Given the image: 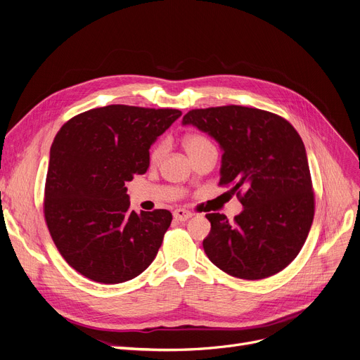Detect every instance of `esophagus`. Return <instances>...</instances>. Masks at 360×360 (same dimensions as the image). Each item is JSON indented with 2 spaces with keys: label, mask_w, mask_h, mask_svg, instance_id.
<instances>
[{
  "label": "esophagus",
  "mask_w": 360,
  "mask_h": 360,
  "mask_svg": "<svg viewBox=\"0 0 360 360\" xmlns=\"http://www.w3.org/2000/svg\"><path fill=\"white\" fill-rule=\"evenodd\" d=\"M173 214H174V218L179 219V221H186V219H189L193 215L191 211H186L183 208H177Z\"/></svg>",
  "instance_id": "esophagus-1"
}]
</instances>
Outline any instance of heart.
Wrapping results in <instances>:
<instances>
[{"label":"heart","mask_w":360,"mask_h":360,"mask_svg":"<svg viewBox=\"0 0 360 360\" xmlns=\"http://www.w3.org/2000/svg\"><path fill=\"white\" fill-rule=\"evenodd\" d=\"M208 145H212V143L202 134L193 133V134H189V136H186V138H184V148H186V150H187V153H189V155H193V153L199 152L200 149H203L205 146H208ZM164 150H165V142H160L158 145H155V148H153L152 152H150V161L152 162L160 161L161 157L164 155Z\"/></svg>","instance_id":"obj_1"}]
</instances>
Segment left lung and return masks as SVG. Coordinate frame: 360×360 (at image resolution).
Instances as JSON below:
<instances>
[{
  "instance_id": "obj_1",
  "label": "left lung",
  "mask_w": 360,
  "mask_h": 360,
  "mask_svg": "<svg viewBox=\"0 0 360 360\" xmlns=\"http://www.w3.org/2000/svg\"><path fill=\"white\" fill-rule=\"evenodd\" d=\"M193 124L219 143V186L243 205L233 222L207 214L203 240L210 261L229 276L262 280L283 271L299 255L315 214V193L302 138L285 118L242 105L191 110Z\"/></svg>"
}]
</instances>
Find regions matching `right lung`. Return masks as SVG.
I'll return each instance as SVG.
<instances>
[{
  "label": "right lung",
  "mask_w": 360,
  "mask_h": 360,
  "mask_svg": "<svg viewBox=\"0 0 360 360\" xmlns=\"http://www.w3.org/2000/svg\"><path fill=\"white\" fill-rule=\"evenodd\" d=\"M180 115L107 105L75 115L56 134L44 215L58 252L83 277L124 283L155 259L173 215L131 211L126 183L146 173L150 145Z\"/></svg>",
  "instance_id": "add662e5"
}]
</instances>
